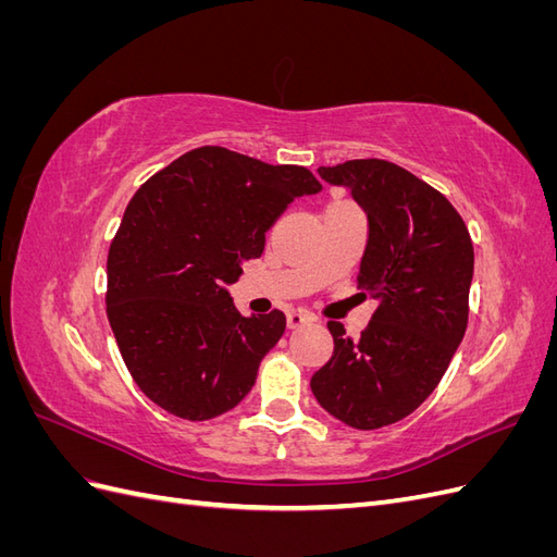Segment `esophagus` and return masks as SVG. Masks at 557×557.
Wrapping results in <instances>:
<instances>
[{"instance_id": "esophagus-1", "label": "esophagus", "mask_w": 557, "mask_h": 557, "mask_svg": "<svg viewBox=\"0 0 557 557\" xmlns=\"http://www.w3.org/2000/svg\"><path fill=\"white\" fill-rule=\"evenodd\" d=\"M313 315L309 313V311H301V309H293V311H288V327H301V325H309V323H313Z\"/></svg>"}]
</instances>
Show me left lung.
<instances>
[{"label":"left lung","instance_id":"1","mask_svg":"<svg viewBox=\"0 0 557 557\" xmlns=\"http://www.w3.org/2000/svg\"><path fill=\"white\" fill-rule=\"evenodd\" d=\"M367 213L358 285L379 299L360 339L336 320L334 352L311 379L320 407L356 430H379L423 404L458 350L469 315L474 246L450 201L385 160L320 166Z\"/></svg>","mask_w":557,"mask_h":557}]
</instances>
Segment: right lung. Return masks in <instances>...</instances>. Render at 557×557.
Here are the masks:
<instances>
[{"instance_id": "1", "label": "right lung", "mask_w": 557, "mask_h": 557, "mask_svg": "<svg viewBox=\"0 0 557 557\" xmlns=\"http://www.w3.org/2000/svg\"><path fill=\"white\" fill-rule=\"evenodd\" d=\"M323 185L307 166L201 146L134 193L107 260V313L132 379L185 420L221 416L250 393L285 315L244 318L227 285L260 258L290 201Z\"/></svg>"}]
</instances>
